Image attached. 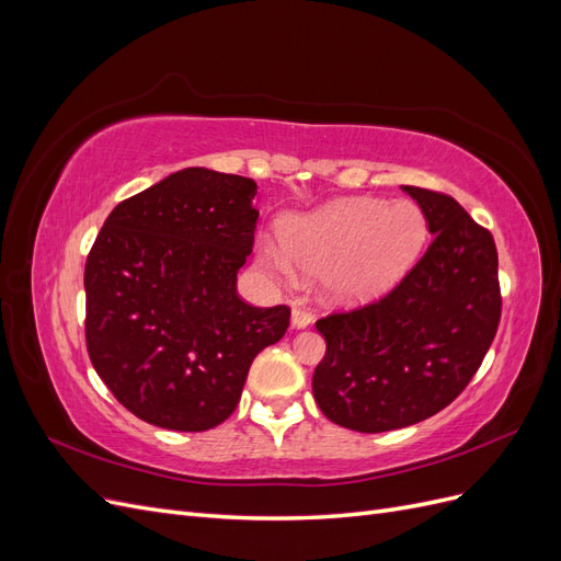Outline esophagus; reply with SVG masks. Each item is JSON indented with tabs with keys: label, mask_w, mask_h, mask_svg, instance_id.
Returning a JSON list of instances; mask_svg holds the SVG:
<instances>
[{
	"label": "esophagus",
	"mask_w": 561,
	"mask_h": 561,
	"mask_svg": "<svg viewBox=\"0 0 561 561\" xmlns=\"http://www.w3.org/2000/svg\"><path fill=\"white\" fill-rule=\"evenodd\" d=\"M311 322H313V316L307 309H301V307L293 309V328L295 330H307Z\"/></svg>",
	"instance_id": "1"
}]
</instances>
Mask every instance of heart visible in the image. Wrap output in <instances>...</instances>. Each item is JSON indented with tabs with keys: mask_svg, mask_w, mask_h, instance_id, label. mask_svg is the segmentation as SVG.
I'll return each mask as SVG.
<instances>
[{
	"mask_svg": "<svg viewBox=\"0 0 561 561\" xmlns=\"http://www.w3.org/2000/svg\"><path fill=\"white\" fill-rule=\"evenodd\" d=\"M426 239V215L414 201L358 196L287 217L283 243L262 236L254 254L274 280L295 285L301 274L322 276L328 301L358 309L383 299L410 276Z\"/></svg>",
	"mask_w": 561,
	"mask_h": 561,
	"instance_id": "obj_1",
	"label": "heart"
}]
</instances>
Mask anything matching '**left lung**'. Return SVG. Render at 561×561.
Wrapping results in <instances>:
<instances>
[{"instance_id": "1", "label": "left lung", "mask_w": 561, "mask_h": 561, "mask_svg": "<svg viewBox=\"0 0 561 561\" xmlns=\"http://www.w3.org/2000/svg\"><path fill=\"white\" fill-rule=\"evenodd\" d=\"M426 215L433 243L393 293L316 322L328 351L313 398L336 426L386 433L437 414L461 393L501 320L491 233L451 196L402 186Z\"/></svg>"}]
</instances>
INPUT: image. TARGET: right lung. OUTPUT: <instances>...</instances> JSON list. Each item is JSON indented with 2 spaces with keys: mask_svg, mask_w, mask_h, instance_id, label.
<instances>
[{
  "mask_svg": "<svg viewBox=\"0 0 561 561\" xmlns=\"http://www.w3.org/2000/svg\"><path fill=\"white\" fill-rule=\"evenodd\" d=\"M257 184L184 168L110 213L89 252L87 346L98 377L151 426L201 433L227 421L248 369L290 325L236 293L254 243Z\"/></svg>",
  "mask_w": 561,
  "mask_h": 561,
  "instance_id": "obj_1",
  "label": "right lung"
}]
</instances>
